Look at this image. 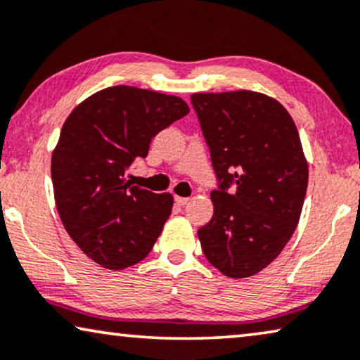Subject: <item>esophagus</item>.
<instances>
[{"mask_svg": "<svg viewBox=\"0 0 360 360\" xmlns=\"http://www.w3.org/2000/svg\"><path fill=\"white\" fill-rule=\"evenodd\" d=\"M174 202H176V204H178V205H186L187 202H189V197H179V195H176V197H174Z\"/></svg>", "mask_w": 360, "mask_h": 360, "instance_id": "1", "label": "esophagus"}]
</instances>
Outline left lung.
I'll use <instances>...</instances> for the list:
<instances>
[{"mask_svg":"<svg viewBox=\"0 0 360 360\" xmlns=\"http://www.w3.org/2000/svg\"><path fill=\"white\" fill-rule=\"evenodd\" d=\"M210 151L214 217L200 226L202 251L221 274L264 269L290 240L308 186L300 136L285 108L252 91L191 96Z\"/></svg>","mask_w":360,"mask_h":360,"instance_id":"obj_1","label":"left lung"}]
</instances>
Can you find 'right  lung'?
Instances as JSON below:
<instances>
[{
    "mask_svg": "<svg viewBox=\"0 0 360 360\" xmlns=\"http://www.w3.org/2000/svg\"><path fill=\"white\" fill-rule=\"evenodd\" d=\"M181 98L112 86L89 96L65 120L52 155L55 202L65 230L88 257L125 269L150 255L173 195L131 186L125 173L150 141L184 117Z\"/></svg>",
    "mask_w": 360,
    "mask_h": 360,
    "instance_id": "add662e5",
    "label": "right lung"
}]
</instances>
